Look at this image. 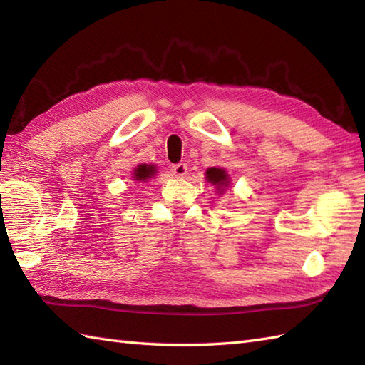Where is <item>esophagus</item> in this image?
<instances>
[{
  "instance_id": "34e87169",
  "label": "esophagus",
  "mask_w": 365,
  "mask_h": 365,
  "mask_svg": "<svg viewBox=\"0 0 365 365\" xmlns=\"http://www.w3.org/2000/svg\"><path fill=\"white\" fill-rule=\"evenodd\" d=\"M171 173L174 177H183L188 173V166H186V163H175L171 166Z\"/></svg>"
}]
</instances>
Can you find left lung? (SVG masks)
<instances>
[{"label":"left lung","instance_id":"left-lung-1","mask_svg":"<svg viewBox=\"0 0 365 365\" xmlns=\"http://www.w3.org/2000/svg\"><path fill=\"white\" fill-rule=\"evenodd\" d=\"M227 179L228 177H227L224 169H221V168H210L207 171V180L213 185H217V186L227 185L228 183Z\"/></svg>","mask_w":365,"mask_h":365}]
</instances>
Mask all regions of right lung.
<instances>
[{
    "instance_id": "right-lung-1",
    "label": "right lung",
    "mask_w": 365,
    "mask_h": 365,
    "mask_svg": "<svg viewBox=\"0 0 365 365\" xmlns=\"http://www.w3.org/2000/svg\"><path fill=\"white\" fill-rule=\"evenodd\" d=\"M155 173V168L154 166H148V165H140L137 169L133 171V180H146L149 179L150 175H154Z\"/></svg>"
}]
</instances>
